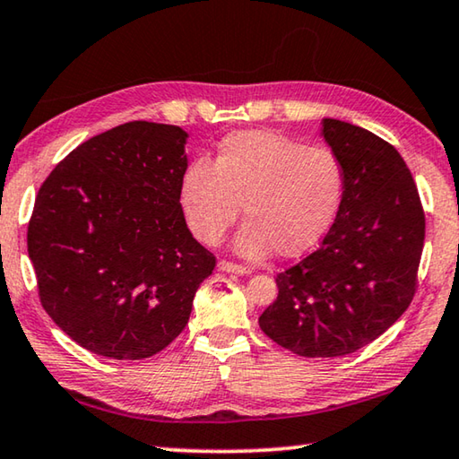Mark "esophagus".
Segmentation results:
<instances>
[{
  "label": "esophagus",
  "instance_id": "1",
  "mask_svg": "<svg viewBox=\"0 0 459 459\" xmlns=\"http://www.w3.org/2000/svg\"><path fill=\"white\" fill-rule=\"evenodd\" d=\"M219 269L221 271H227V273H237V275H247L248 269L238 265V263H232V261H219Z\"/></svg>",
  "mask_w": 459,
  "mask_h": 459
}]
</instances>
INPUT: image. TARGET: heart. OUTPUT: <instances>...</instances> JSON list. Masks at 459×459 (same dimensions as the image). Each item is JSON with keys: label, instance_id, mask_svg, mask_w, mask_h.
Instances as JSON below:
<instances>
[{"label": "heart", "instance_id": "b5f03b06", "mask_svg": "<svg viewBox=\"0 0 459 459\" xmlns=\"http://www.w3.org/2000/svg\"><path fill=\"white\" fill-rule=\"evenodd\" d=\"M342 188V166L330 150L248 129L222 137L212 164L196 160L184 169L180 204L206 245L221 243L243 204L247 222L237 232V253L257 261L275 251L290 259L325 235Z\"/></svg>", "mask_w": 459, "mask_h": 459}]
</instances>
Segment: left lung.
<instances>
[{"label": "left lung", "mask_w": 459, "mask_h": 459, "mask_svg": "<svg viewBox=\"0 0 459 459\" xmlns=\"http://www.w3.org/2000/svg\"><path fill=\"white\" fill-rule=\"evenodd\" d=\"M344 188L336 221L312 255L277 275L261 330L298 356L360 351L409 307L425 240V214L405 160L352 123L322 119Z\"/></svg>", "instance_id": "8db88e82"}]
</instances>
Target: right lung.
Listing matches in <instances>:
<instances>
[{
	"label": "right lung",
	"mask_w": 459,
	"mask_h": 459,
	"mask_svg": "<svg viewBox=\"0 0 459 459\" xmlns=\"http://www.w3.org/2000/svg\"><path fill=\"white\" fill-rule=\"evenodd\" d=\"M186 139L176 126L126 123L81 143L38 190L28 255L42 307L99 356L164 351L216 265L182 212Z\"/></svg>",
	"instance_id": "right-lung-1"
}]
</instances>
